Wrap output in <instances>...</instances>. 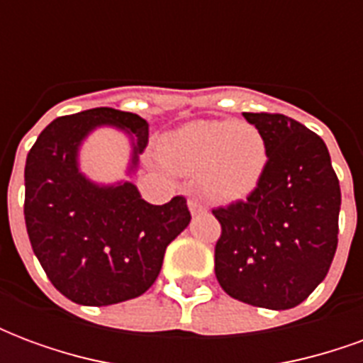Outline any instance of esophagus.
Wrapping results in <instances>:
<instances>
[{
    "label": "esophagus",
    "mask_w": 363,
    "mask_h": 363,
    "mask_svg": "<svg viewBox=\"0 0 363 363\" xmlns=\"http://www.w3.org/2000/svg\"><path fill=\"white\" fill-rule=\"evenodd\" d=\"M189 208H190V212L194 213H204L206 212V206L200 202V200H196V198H190L189 200Z\"/></svg>",
    "instance_id": "1"
}]
</instances>
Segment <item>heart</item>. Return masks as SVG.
<instances>
[{"label":"heart","instance_id":"1","mask_svg":"<svg viewBox=\"0 0 363 363\" xmlns=\"http://www.w3.org/2000/svg\"><path fill=\"white\" fill-rule=\"evenodd\" d=\"M161 151L179 171H202L206 192L221 200L247 196L267 167V143L259 130L229 120L189 122L161 140Z\"/></svg>","mask_w":363,"mask_h":363}]
</instances>
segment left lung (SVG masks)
Here are the masks:
<instances>
[{"label":"left lung","mask_w":363,"mask_h":363,"mask_svg":"<svg viewBox=\"0 0 363 363\" xmlns=\"http://www.w3.org/2000/svg\"><path fill=\"white\" fill-rule=\"evenodd\" d=\"M267 143V167L247 200L216 208V278L264 309H291L325 280L338 245L340 184L325 142L284 114L243 112Z\"/></svg>","instance_id":"8db88e82"}]
</instances>
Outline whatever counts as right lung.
Listing matches in <instances>:
<instances>
[{
    "instance_id": "add662e5",
    "label": "right lung",
    "mask_w": 363,
    "mask_h": 363,
    "mask_svg": "<svg viewBox=\"0 0 363 363\" xmlns=\"http://www.w3.org/2000/svg\"><path fill=\"white\" fill-rule=\"evenodd\" d=\"M116 126L135 138L132 165L150 124L108 106L60 116L44 128L25 165V223L36 259L62 296L79 305L134 299L157 280L167 245L190 223L186 198L147 204L132 182L101 186L79 171L91 130Z\"/></svg>"
}]
</instances>
